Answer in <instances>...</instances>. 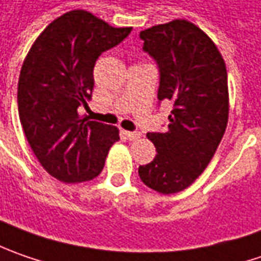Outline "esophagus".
I'll list each match as a JSON object with an SVG mask.
<instances>
[{"instance_id":"obj_1","label":"esophagus","mask_w":261,"mask_h":261,"mask_svg":"<svg viewBox=\"0 0 261 261\" xmlns=\"http://www.w3.org/2000/svg\"><path fill=\"white\" fill-rule=\"evenodd\" d=\"M125 134H127V139H128V140H131V142H134V140L140 139V136H142L139 131H127Z\"/></svg>"}]
</instances>
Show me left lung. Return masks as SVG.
Here are the masks:
<instances>
[{"instance_id": "1", "label": "left lung", "mask_w": 261, "mask_h": 261, "mask_svg": "<svg viewBox=\"0 0 261 261\" xmlns=\"http://www.w3.org/2000/svg\"><path fill=\"white\" fill-rule=\"evenodd\" d=\"M159 68L158 99L171 100L168 130L149 133L156 147L150 164L139 166L143 182L172 194L193 184L209 165L228 124V74L210 38L187 20L140 32Z\"/></svg>"}]
</instances>
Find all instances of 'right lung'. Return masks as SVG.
Instances as JSON below:
<instances>
[{
    "mask_svg": "<svg viewBox=\"0 0 261 261\" xmlns=\"http://www.w3.org/2000/svg\"><path fill=\"white\" fill-rule=\"evenodd\" d=\"M133 28H112L75 10L54 20L30 48L18 79V117L40 165L63 182L93 179L103 169L118 130L80 119L95 86L102 52L119 45Z\"/></svg>",
    "mask_w": 261,
    "mask_h": 261,
    "instance_id": "add662e5",
    "label": "right lung"
}]
</instances>
